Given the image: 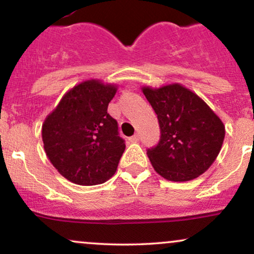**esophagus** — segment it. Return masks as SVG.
<instances>
[{
	"instance_id": "34e87169",
	"label": "esophagus",
	"mask_w": 254,
	"mask_h": 254,
	"mask_svg": "<svg viewBox=\"0 0 254 254\" xmlns=\"http://www.w3.org/2000/svg\"><path fill=\"white\" fill-rule=\"evenodd\" d=\"M138 139H139L138 133H136V135L129 137V141L131 142V143H136V142H138Z\"/></svg>"
}]
</instances>
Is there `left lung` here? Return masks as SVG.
<instances>
[{"label": "left lung", "instance_id": "8db88e82", "mask_svg": "<svg viewBox=\"0 0 254 254\" xmlns=\"http://www.w3.org/2000/svg\"><path fill=\"white\" fill-rule=\"evenodd\" d=\"M142 92L157 115L160 141L147 150L154 170L171 182L199 177L216 160L224 125L204 101L179 83Z\"/></svg>", "mask_w": 254, "mask_h": 254}]
</instances>
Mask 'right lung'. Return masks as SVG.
<instances>
[{
  "label": "right lung",
  "instance_id": "obj_1",
  "mask_svg": "<svg viewBox=\"0 0 254 254\" xmlns=\"http://www.w3.org/2000/svg\"><path fill=\"white\" fill-rule=\"evenodd\" d=\"M117 86L81 82L64 94L44 122V149L54 167L77 185L103 184L117 171L125 150L118 123L107 113Z\"/></svg>",
  "mask_w": 254,
  "mask_h": 254
}]
</instances>
